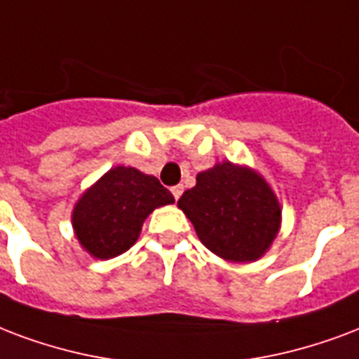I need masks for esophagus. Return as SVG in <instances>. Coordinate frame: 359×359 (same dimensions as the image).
I'll return each mask as SVG.
<instances>
[{"mask_svg": "<svg viewBox=\"0 0 359 359\" xmlns=\"http://www.w3.org/2000/svg\"><path fill=\"white\" fill-rule=\"evenodd\" d=\"M171 191H173V198L175 199H179L180 196H182V191H184V188H182V184H177L171 188Z\"/></svg>", "mask_w": 359, "mask_h": 359, "instance_id": "34e87169", "label": "esophagus"}]
</instances>
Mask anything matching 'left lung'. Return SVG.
I'll use <instances>...</instances> for the list:
<instances>
[{"label": "left lung", "mask_w": 359, "mask_h": 359, "mask_svg": "<svg viewBox=\"0 0 359 359\" xmlns=\"http://www.w3.org/2000/svg\"><path fill=\"white\" fill-rule=\"evenodd\" d=\"M179 207L210 252L237 264L262 258L280 229L275 191L262 175L231 161L198 173Z\"/></svg>", "instance_id": "1"}]
</instances>
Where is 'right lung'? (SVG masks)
<instances>
[{
    "label": "right lung",
    "instance_id": "right-lung-1",
    "mask_svg": "<svg viewBox=\"0 0 359 359\" xmlns=\"http://www.w3.org/2000/svg\"><path fill=\"white\" fill-rule=\"evenodd\" d=\"M171 203L173 194L156 177L118 165L82 194L71 220L82 248L94 258L109 259L135 245L152 210Z\"/></svg>",
    "mask_w": 359,
    "mask_h": 359
}]
</instances>
